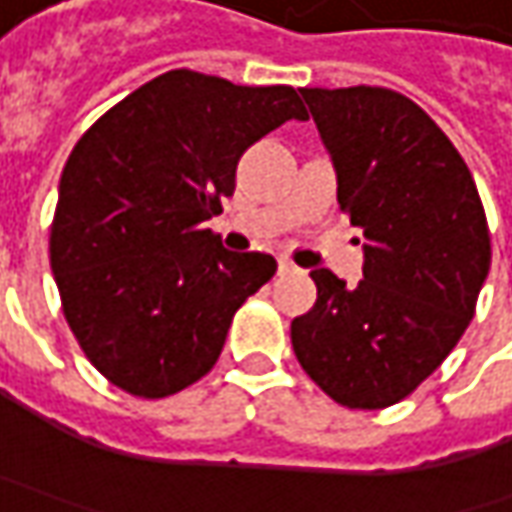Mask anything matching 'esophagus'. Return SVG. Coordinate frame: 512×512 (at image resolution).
Instances as JSON below:
<instances>
[{
	"instance_id": "1",
	"label": "esophagus",
	"mask_w": 512,
	"mask_h": 512,
	"mask_svg": "<svg viewBox=\"0 0 512 512\" xmlns=\"http://www.w3.org/2000/svg\"><path fill=\"white\" fill-rule=\"evenodd\" d=\"M293 270H296V265L290 259H279V273H293Z\"/></svg>"
}]
</instances>
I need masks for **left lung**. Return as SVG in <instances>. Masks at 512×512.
Segmentation results:
<instances>
[{"label":"left lung","mask_w":512,"mask_h":512,"mask_svg":"<svg viewBox=\"0 0 512 512\" xmlns=\"http://www.w3.org/2000/svg\"><path fill=\"white\" fill-rule=\"evenodd\" d=\"M364 236L359 285L313 270L316 305L290 325L305 373L333 402H402L447 359L476 313L490 233L470 170L416 102L387 88H302Z\"/></svg>","instance_id":"obj_1"}]
</instances>
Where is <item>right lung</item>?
I'll use <instances>...</instances> for the list:
<instances>
[{
  "label": "right lung",
  "mask_w": 512,
  "mask_h": 512,
  "mask_svg": "<svg viewBox=\"0 0 512 512\" xmlns=\"http://www.w3.org/2000/svg\"><path fill=\"white\" fill-rule=\"evenodd\" d=\"M307 110L287 85L247 88L168 70L76 142L50 227L62 310L90 364L122 390L165 399L199 382L233 313L276 273L207 222L236 190L253 142Z\"/></svg>",
  "instance_id": "right-lung-1"
}]
</instances>
